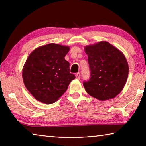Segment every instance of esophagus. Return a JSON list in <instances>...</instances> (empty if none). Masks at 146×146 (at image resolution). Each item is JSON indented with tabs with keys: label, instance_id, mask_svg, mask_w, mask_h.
<instances>
[{
	"label": "esophagus",
	"instance_id": "esophagus-1",
	"mask_svg": "<svg viewBox=\"0 0 146 146\" xmlns=\"http://www.w3.org/2000/svg\"><path fill=\"white\" fill-rule=\"evenodd\" d=\"M75 77H76V79H80V73H76Z\"/></svg>",
	"mask_w": 146,
	"mask_h": 146
}]
</instances>
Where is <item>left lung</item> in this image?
Listing matches in <instances>:
<instances>
[{"label": "left lung", "mask_w": 146, "mask_h": 146, "mask_svg": "<svg viewBox=\"0 0 146 146\" xmlns=\"http://www.w3.org/2000/svg\"><path fill=\"white\" fill-rule=\"evenodd\" d=\"M91 78L83 83L89 95L104 101L119 94L126 83L129 66L122 51L106 41L85 46Z\"/></svg>", "instance_id": "obj_1"}]
</instances>
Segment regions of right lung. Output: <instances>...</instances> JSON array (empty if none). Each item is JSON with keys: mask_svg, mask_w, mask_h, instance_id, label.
Returning a JSON list of instances; mask_svg holds the SVG:
<instances>
[{"mask_svg": "<svg viewBox=\"0 0 146 146\" xmlns=\"http://www.w3.org/2000/svg\"><path fill=\"white\" fill-rule=\"evenodd\" d=\"M70 49L51 43L38 47L29 54L23 68V82L39 102L46 104L56 102L75 78L70 73V63L64 58Z\"/></svg>", "mask_w": 146, "mask_h": 146, "instance_id": "obj_1", "label": "right lung"}]
</instances>
